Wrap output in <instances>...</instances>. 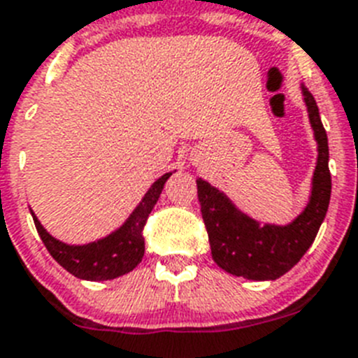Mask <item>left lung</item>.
<instances>
[{"mask_svg":"<svg viewBox=\"0 0 358 358\" xmlns=\"http://www.w3.org/2000/svg\"><path fill=\"white\" fill-rule=\"evenodd\" d=\"M315 141L319 145L313 187L306 209L287 227L259 225L239 213L231 200L205 180L198 178L201 217L209 234L213 259L220 268L238 278L266 281L278 279L299 263L313 243L326 216L331 194L328 167V136L312 93L303 88Z\"/></svg>","mask_w":358,"mask_h":358,"instance_id":"8db88e82","label":"left lung"}]
</instances>
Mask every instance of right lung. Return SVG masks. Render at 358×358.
Instances as JSON below:
<instances>
[{
  "instance_id": "right-lung-1",
  "label": "right lung",
  "mask_w": 358,
  "mask_h": 358,
  "mask_svg": "<svg viewBox=\"0 0 358 358\" xmlns=\"http://www.w3.org/2000/svg\"><path fill=\"white\" fill-rule=\"evenodd\" d=\"M171 175L173 173H166L151 185L144 200L119 231H115L113 234L95 243L80 245V247L61 243L43 229L39 220L32 213L37 232L41 236L50 256L76 278L86 279V281H106V279H115L122 273L131 272L144 257V225L155 203L160 198L164 183Z\"/></svg>"
}]
</instances>
